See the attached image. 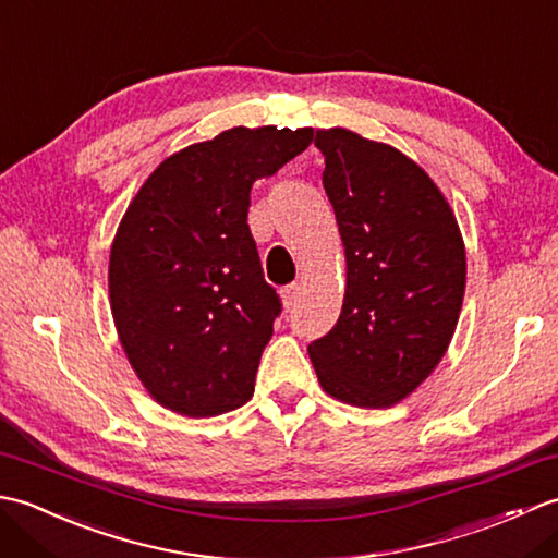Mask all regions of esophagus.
Masks as SVG:
<instances>
[{
	"instance_id": "esophagus-1",
	"label": "esophagus",
	"mask_w": 558,
	"mask_h": 558,
	"mask_svg": "<svg viewBox=\"0 0 558 558\" xmlns=\"http://www.w3.org/2000/svg\"><path fill=\"white\" fill-rule=\"evenodd\" d=\"M300 294H302V286H300V282H292V286H286V288H282V290H280L282 306H286V310H292V306L298 304Z\"/></svg>"
}]
</instances>
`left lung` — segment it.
I'll use <instances>...</instances> for the list:
<instances>
[{
	"instance_id": "1",
	"label": "left lung",
	"mask_w": 558,
	"mask_h": 558,
	"mask_svg": "<svg viewBox=\"0 0 558 558\" xmlns=\"http://www.w3.org/2000/svg\"><path fill=\"white\" fill-rule=\"evenodd\" d=\"M324 189L345 246L338 324L310 345L318 384L354 408L408 398L446 354L465 294V244L432 177L393 146L318 129Z\"/></svg>"
}]
</instances>
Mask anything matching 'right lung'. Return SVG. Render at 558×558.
<instances>
[{
	"label": "right lung",
	"instance_id": "add662e5",
	"mask_svg": "<svg viewBox=\"0 0 558 558\" xmlns=\"http://www.w3.org/2000/svg\"><path fill=\"white\" fill-rule=\"evenodd\" d=\"M314 132L234 126L165 158L138 189L110 252V306L141 384L184 417H216L254 396L282 312L246 213L252 186Z\"/></svg>",
	"mask_w": 558,
	"mask_h": 558
}]
</instances>
